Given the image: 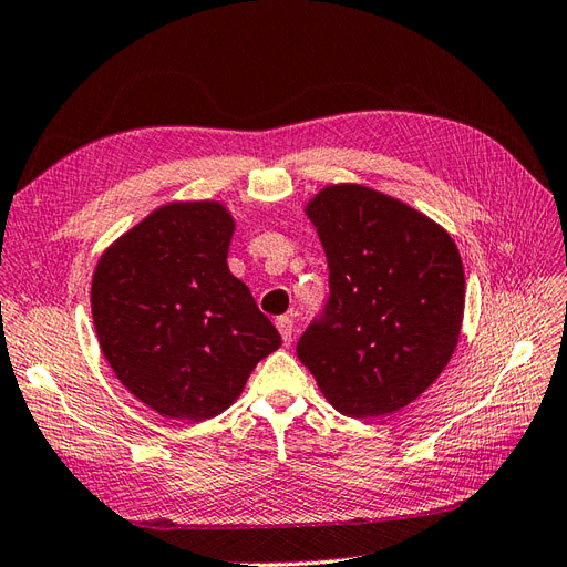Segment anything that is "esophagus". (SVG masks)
<instances>
[{"label": "esophagus", "instance_id": "1", "mask_svg": "<svg viewBox=\"0 0 567 567\" xmlns=\"http://www.w3.org/2000/svg\"><path fill=\"white\" fill-rule=\"evenodd\" d=\"M276 327H278V332H280L285 346H289L291 337H295V322H291V318H287V316H280L276 320Z\"/></svg>", "mask_w": 567, "mask_h": 567}]
</instances>
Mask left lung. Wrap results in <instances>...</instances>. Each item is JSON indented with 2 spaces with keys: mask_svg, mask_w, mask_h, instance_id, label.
Returning <instances> with one entry per match:
<instances>
[{
  "mask_svg": "<svg viewBox=\"0 0 567 567\" xmlns=\"http://www.w3.org/2000/svg\"><path fill=\"white\" fill-rule=\"evenodd\" d=\"M303 212L330 266V303L299 339V360L341 414L408 408L460 343V249L424 212L370 186H324Z\"/></svg>",
  "mask_w": 567,
  "mask_h": 567,
  "instance_id": "left-lung-1",
  "label": "left lung"
}]
</instances>
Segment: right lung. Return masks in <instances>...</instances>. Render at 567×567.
I'll return each instance as SVG.
<instances>
[{
    "instance_id": "right-lung-1",
    "label": "right lung",
    "mask_w": 567,
    "mask_h": 567,
    "mask_svg": "<svg viewBox=\"0 0 567 567\" xmlns=\"http://www.w3.org/2000/svg\"><path fill=\"white\" fill-rule=\"evenodd\" d=\"M218 199H176L122 233L91 278L101 351L122 386L167 419L228 410L280 334L228 268Z\"/></svg>"
}]
</instances>
